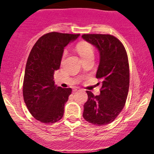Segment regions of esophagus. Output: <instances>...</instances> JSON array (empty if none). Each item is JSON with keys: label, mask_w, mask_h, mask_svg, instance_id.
Masks as SVG:
<instances>
[{"label": "esophagus", "mask_w": 154, "mask_h": 154, "mask_svg": "<svg viewBox=\"0 0 154 154\" xmlns=\"http://www.w3.org/2000/svg\"><path fill=\"white\" fill-rule=\"evenodd\" d=\"M79 88H78V87H75V88L73 89V92H76V91H79Z\"/></svg>", "instance_id": "34e87169"}]
</instances>
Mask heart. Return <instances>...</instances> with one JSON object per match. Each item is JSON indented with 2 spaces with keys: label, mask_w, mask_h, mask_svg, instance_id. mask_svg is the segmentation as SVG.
<instances>
[{
  "label": "heart",
  "mask_w": 154,
  "mask_h": 154,
  "mask_svg": "<svg viewBox=\"0 0 154 154\" xmlns=\"http://www.w3.org/2000/svg\"><path fill=\"white\" fill-rule=\"evenodd\" d=\"M76 50H77V51H78L80 56L82 57V58H85L86 57L93 56L94 55L93 47H92V45L90 43H89V42H81L79 43H78L77 45H76ZM66 54H67V51H64L62 57V61L64 60V58L66 56Z\"/></svg>",
  "instance_id": "obj_1"
}]
</instances>
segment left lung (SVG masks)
<instances>
[{
	"mask_svg": "<svg viewBox=\"0 0 154 154\" xmlns=\"http://www.w3.org/2000/svg\"><path fill=\"white\" fill-rule=\"evenodd\" d=\"M82 38L98 48L100 61L96 78L102 79L100 95L86 91L83 118L93 125H106L117 117L126 104L130 86V69L127 53L115 36L85 34Z\"/></svg>",
	"mask_w": 154,
	"mask_h": 154,
	"instance_id": "obj_1",
	"label": "left lung"
}]
</instances>
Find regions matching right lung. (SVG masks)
Returning <instances> with one entry per match:
<instances>
[{"label":"right lung","mask_w":154,"mask_h":154,"mask_svg":"<svg viewBox=\"0 0 154 154\" xmlns=\"http://www.w3.org/2000/svg\"><path fill=\"white\" fill-rule=\"evenodd\" d=\"M79 34L50 32L42 35L33 46L25 67L23 97L29 112L43 123H54L64 115V106L71 88L57 87L55 71L59 69L64 48Z\"/></svg>","instance_id":"right-lung-1"}]
</instances>
